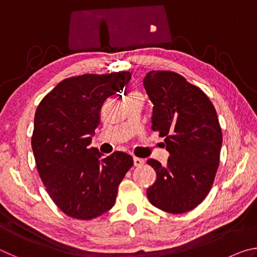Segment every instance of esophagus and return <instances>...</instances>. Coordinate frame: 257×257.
Instances as JSON below:
<instances>
[{"label":"esophagus","mask_w":257,"mask_h":257,"mask_svg":"<svg viewBox=\"0 0 257 257\" xmlns=\"http://www.w3.org/2000/svg\"><path fill=\"white\" fill-rule=\"evenodd\" d=\"M144 164V160L139 158H134V165L135 167H141V165Z\"/></svg>","instance_id":"obj_1"}]
</instances>
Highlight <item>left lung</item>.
Wrapping results in <instances>:
<instances>
[{"label":"left lung","instance_id":"8db88e82","mask_svg":"<svg viewBox=\"0 0 257 257\" xmlns=\"http://www.w3.org/2000/svg\"><path fill=\"white\" fill-rule=\"evenodd\" d=\"M144 87L153 103L152 129L164 137L168 164L150 159L156 181L147 189L152 205L180 214L210 193L220 163L222 132L215 107L197 86L173 71H150Z\"/></svg>","mask_w":257,"mask_h":257}]
</instances>
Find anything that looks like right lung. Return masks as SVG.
<instances>
[{
	"mask_svg": "<svg viewBox=\"0 0 257 257\" xmlns=\"http://www.w3.org/2000/svg\"><path fill=\"white\" fill-rule=\"evenodd\" d=\"M130 78L129 71L70 77L38 104L32 136L38 175L55 205L73 219L92 220L111 210L134 165L123 152L102 158L88 149L104 101Z\"/></svg>",
	"mask_w": 257,
	"mask_h": 257,
	"instance_id": "1",
	"label": "right lung"
}]
</instances>
